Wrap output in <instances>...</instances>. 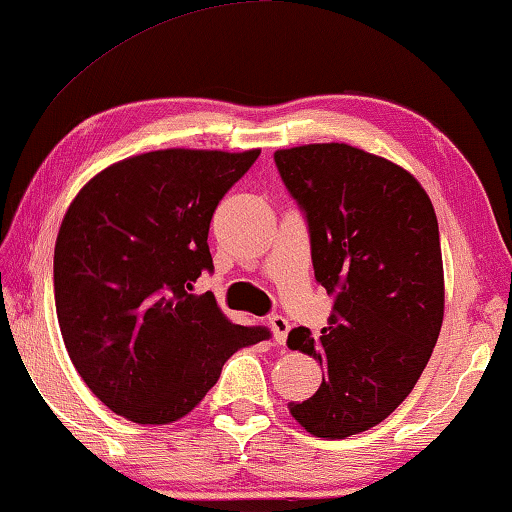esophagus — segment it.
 Wrapping results in <instances>:
<instances>
[{
	"instance_id": "obj_1",
	"label": "esophagus",
	"mask_w": 512,
	"mask_h": 512,
	"mask_svg": "<svg viewBox=\"0 0 512 512\" xmlns=\"http://www.w3.org/2000/svg\"><path fill=\"white\" fill-rule=\"evenodd\" d=\"M268 327H271L273 339H275L277 345L287 343V336H289V329H291L287 318H284V316H271V318H268Z\"/></svg>"
}]
</instances>
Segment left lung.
Segmentation results:
<instances>
[{
  "mask_svg": "<svg viewBox=\"0 0 512 512\" xmlns=\"http://www.w3.org/2000/svg\"><path fill=\"white\" fill-rule=\"evenodd\" d=\"M305 212L316 280L334 309L320 336L287 345L323 366V384L289 411L318 438H348L386 420L413 391L445 311L438 219L400 164L348 144L275 151Z\"/></svg>",
  "mask_w": 512,
  "mask_h": 512,
  "instance_id": "1",
  "label": "left lung"
}]
</instances>
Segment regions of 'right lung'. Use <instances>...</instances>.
<instances>
[{"label": "right lung", "instance_id": "obj_1", "mask_svg": "<svg viewBox=\"0 0 512 512\" xmlns=\"http://www.w3.org/2000/svg\"><path fill=\"white\" fill-rule=\"evenodd\" d=\"M244 153L164 149L110 164L60 223L54 296L74 368L110 411L169 424L194 409L266 327L235 325L194 282L214 271L207 232Z\"/></svg>", "mask_w": 512, "mask_h": 512}]
</instances>
